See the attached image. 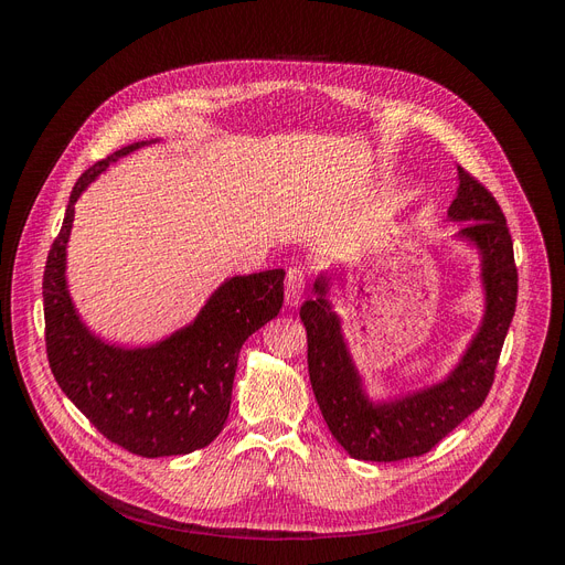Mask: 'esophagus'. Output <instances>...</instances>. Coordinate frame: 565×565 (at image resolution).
I'll return each instance as SVG.
<instances>
[{
	"label": "esophagus",
	"mask_w": 565,
	"mask_h": 565,
	"mask_svg": "<svg viewBox=\"0 0 565 565\" xmlns=\"http://www.w3.org/2000/svg\"><path fill=\"white\" fill-rule=\"evenodd\" d=\"M306 289V273L301 268H289L285 278V303L287 306H299Z\"/></svg>",
	"instance_id": "esophagus-1"
}]
</instances>
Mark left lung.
Returning a JSON list of instances; mask_svg holds the SVG:
<instances>
[{
  "label": "left lung",
  "mask_w": 565,
  "mask_h": 565,
  "mask_svg": "<svg viewBox=\"0 0 565 565\" xmlns=\"http://www.w3.org/2000/svg\"><path fill=\"white\" fill-rule=\"evenodd\" d=\"M457 198L448 207V218L465 224L455 237L476 247L481 259L486 311L478 332L446 380L388 401H374L353 363L341 318L328 299V273L316 278V299H306L299 311L309 339V377L320 413L339 446L353 459L398 461L429 452L483 405L492 386L504 337L516 311L514 243L500 204L488 188L461 167H457Z\"/></svg>",
  "instance_id": "8db88e82"
}]
</instances>
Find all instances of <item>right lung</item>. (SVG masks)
<instances>
[{
  "label": "right lung",
  "instance_id": "right-lung-1",
  "mask_svg": "<svg viewBox=\"0 0 565 565\" xmlns=\"http://www.w3.org/2000/svg\"><path fill=\"white\" fill-rule=\"evenodd\" d=\"M119 148L84 172L71 193L61 233L44 268L49 365L63 393L108 440L141 457L200 450L228 419L237 353L282 309L285 270L273 268L221 282L195 320L150 347H117L82 322L67 292L65 256L75 202L89 183L129 152Z\"/></svg>",
  "mask_w": 565,
  "mask_h": 565
}]
</instances>
